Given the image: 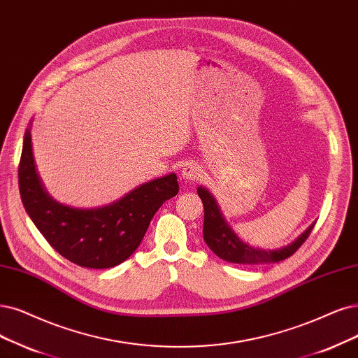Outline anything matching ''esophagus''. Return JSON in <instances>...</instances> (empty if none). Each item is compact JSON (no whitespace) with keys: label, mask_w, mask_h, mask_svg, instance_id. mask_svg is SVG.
Instances as JSON below:
<instances>
[{"label":"esophagus","mask_w":358,"mask_h":358,"mask_svg":"<svg viewBox=\"0 0 358 358\" xmlns=\"http://www.w3.org/2000/svg\"><path fill=\"white\" fill-rule=\"evenodd\" d=\"M201 176H202L201 168L197 166L196 164H193V162H189V164H186V165L181 168V178L187 180V181L199 180Z\"/></svg>","instance_id":"1"}]
</instances>
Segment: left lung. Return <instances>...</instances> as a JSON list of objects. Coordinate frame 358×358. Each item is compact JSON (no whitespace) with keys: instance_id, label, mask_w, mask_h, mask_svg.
Instances as JSON below:
<instances>
[{"instance_id":"left-lung-1","label":"left lung","mask_w":358,"mask_h":358,"mask_svg":"<svg viewBox=\"0 0 358 358\" xmlns=\"http://www.w3.org/2000/svg\"><path fill=\"white\" fill-rule=\"evenodd\" d=\"M197 194L203 202L205 220H203V239L213 252L221 259L233 264H264V262H279L290 255H294L299 246L307 241L314 224L301 233L299 237L280 249L266 250L259 248H252L242 242L231 227L224 220L214 196L205 187H197Z\"/></svg>"}]
</instances>
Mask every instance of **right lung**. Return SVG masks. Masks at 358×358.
<instances>
[{
  "instance_id": "right-lung-1",
  "label": "right lung",
  "mask_w": 358,
  "mask_h": 358,
  "mask_svg": "<svg viewBox=\"0 0 358 358\" xmlns=\"http://www.w3.org/2000/svg\"><path fill=\"white\" fill-rule=\"evenodd\" d=\"M19 190L26 213L62 257L79 267L110 268L138 248L156 210L178 193V181L176 174L152 180L100 208L59 203L36 174L29 125L23 137Z\"/></svg>"
}]
</instances>
